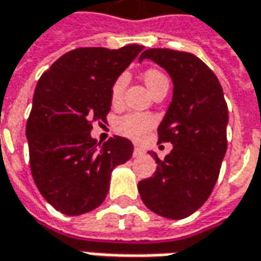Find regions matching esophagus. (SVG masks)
<instances>
[{"label":"esophagus","mask_w":261,"mask_h":261,"mask_svg":"<svg viewBox=\"0 0 261 261\" xmlns=\"http://www.w3.org/2000/svg\"><path fill=\"white\" fill-rule=\"evenodd\" d=\"M144 155V149L140 147H136L134 148V151H133V156L134 158H140V156H142Z\"/></svg>","instance_id":"1"}]
</instances>
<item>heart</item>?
<instances>
[{
  "label": "heart",
  "mask_w": 261,
  "mask_h": 261,
  "mask_svg": "<svg viewBox=\"0 0 261 261\" xmlns=\"http://www.w3.org/2000/svg\"><path fill=\"white\" fill-rule=\"evenodd\" d=\"M144 80H145V84L149 88V91H152L153 88L161 82L168 81L166 76L158 69H148L147 72L144 74ZM125 82H127V75L125 74H121L120 76H117L113 82L112 91H110V96H112L113 102H119L121 99L125 88ZM153 125H155V119L152 116L144 113H131L117 119L116 130L119 131L120 134L128 137L134 141H141L148 136V133Z\"/></svg>",
  "instance_id": "obj_1"
}]
</instances>
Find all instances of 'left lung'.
<instances>
[{
    "instance_id": "left-lung-1",
    "label": "left lung",
    "mask_w": 261,
    "mask_h": 261,
    "mask_svg": "<svg viewBox=\"0 0 261 261\" xmlns=\"http://www.w3.org/2000/svg\"><path fill=\"white\" fill-rule=\"evenodd\" d=\"M169 74L173 96L158 127L159 142L173 148L155 173L138 183L141 200L152 213L183 219L207 201L226 152L228 108L224 91L211 69L192 53L149 48L140 56Z\"/></svg>"
}]
</instances>
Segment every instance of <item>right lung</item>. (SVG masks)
Returning <instances> with one entry per match:
<instances>
[{
  "instance_id": "obj_1",
  "label": "right lung",
  "mask_w": 261,
  "mask_h": 261,
  "mask_svg": "<svg viewBox=\"0 0 261 261\" xmlns=\"http://www.w3.org/2000/svg\"><path fill=\"white\" fill-rule=\"evenodd\" d=\"M144 50L84 47L60 57L37 82L26 124L33 180L48 204L65 215L99 207L110 175L133 155L130 140L92 138L93 121H106L112 85Z\"/></svg>"
}]
</instances>
